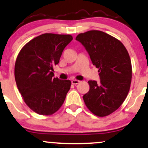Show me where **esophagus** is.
<instances>
[{
    "mask_svg": "<svg viewBox=\"0 0 148 148\" xmlns=\"http://www.w3.org/2000/svg\"><path fill=\"white\" fill-rule=\"evenodd\" d=\"M79 83H80V81H79V80L73 79L72 81V83L73 85H77V84H79Z\"/></svg>",
    "mask_w": 148,
    "mask_h": 148,
    "instance_id": "esophagus-1",
    "label": "esophagus"
}]
</instances>
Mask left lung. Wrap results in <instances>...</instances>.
<instances>
[{
    "label": "left lung",
    "mask_w": 148,
    "mask_h": 148,
    "mask_svg": "<svg viewBox=\"0 0 148 148\" xmlns=\"http://www.w3.org/2000/svg\"><path fill=\"white\" fill-rule=\"evenodd\" d=\"M76 40L84 46L100 76V82L88 81L90 90L83 100L94 114L106 116L121 106L129 92L132 74L129 54L120 40L99 30L79 34Z\"/></svg>",
    "instance_id": "1"
}]
</instances>
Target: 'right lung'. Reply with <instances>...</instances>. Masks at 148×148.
Segmentation results:
<instances>
[{
	"label": "right lung",
	"mask_w": 148,
	"mask_h": 148,
	"mask_svg": "<svg viewBox=\"0 0 148 148\" xmlns=\"http://www.w3.org/2000/svg\"><path fill=\"white\" fill-rule=\"evenodd\" d=\"M72 39L69 34H43L28 42L18 55L14 67L18 89L27 106L38 114L58 111L70 89L69 80L53 77V67Z\"/></svg>",
	"instance_id": "right-lung-1"
}]
</instances>
